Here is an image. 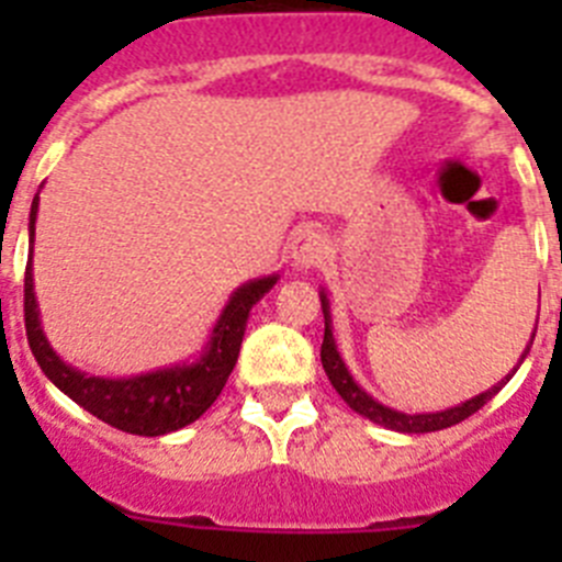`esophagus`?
I'll return each mask as SVG.
<instances>
[{
    "instance_id": "obj_1",
    "label": "esophagus",
    "mask_w": 562,
    "mask_h": 562,
    "mask_svg": "<svg viewBox=\"0 0 562 562\" xmlns=\"http://www.w3.org/2000/svg\"><path fill=\"white\" fill-rule=\"evenodd\" d=\"M290 252L297 270H310V267H315L324 258L326 236L321 231H315V227H304V231H297L292 236Z\"/></svg>"
}]
</instances>
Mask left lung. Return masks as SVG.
Here are the masks:
<instances>
[{"label": "left lung", "instance_id": "8db88e82", "mask_svg": "<svg viewBox=\"0 0 562 562\" xmlns=\"http://www.w3.org/2000/svg\"><path fill=\"white\" fill-rule=\"evenodd\" d=\"M321 306H324V321H326L324 346H321V362H324L326 376H329V382L335 385V391L342 396V402H346L351 411H357V414L366 416V419L376 422V425H385V428L396 430V434H434V430H445V428H450V425H459V422H464L467 416H473L475 411L484 408L486 402L498 394L501 385H504V382L509 380L515 371H518V369H513V374H506V380H501L498 385H493V389L484 391V394L473 396V400L461 402V405H456V408L436 411V414H402V411H394V408H389V405L376 402L374 396L366 394V391L357 385L355 376H351L349 369H346V362H342L340 351H337L335 337H331L329 297H326L324 292H321ZM535 329H538V326H535ZM532 340H535V335H532ZM532 340H529L526 351L520 355V362H524V357L529 355V349H532Z\"/></svg>", "mask_w": 562, "mask_h": 562}]
</instances>
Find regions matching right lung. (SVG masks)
<instances>
[{"label":"right lung","instance_id":"right-lung-1","mask_svg":"<svg viewBox=\"0 0 562 562\" xmlns=\"http://www.w3.org/2000/svg\"><path fill=\"white\" fill-rule=\"evenodd\" d=\"M36 213L38 193L30 205V256H33V236H36ZM276 281L278 276L256 278L233 292L196 362H182V366L126 376V380L89 376L67 366L56 351L49 349L42 321H38L30 261L24 270V329H27L33 357L47 374V380H53V385L61 389L69 400L123 434L162 436L196 422L216 402L238 360L250 310L276 286Z\"/></svg>","mask_w":562,"mask_h":562}]
</instances>
